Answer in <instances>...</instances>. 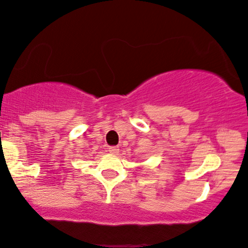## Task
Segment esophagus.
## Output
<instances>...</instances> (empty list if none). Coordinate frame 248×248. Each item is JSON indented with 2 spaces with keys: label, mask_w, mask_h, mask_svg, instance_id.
Segmentation results:
<instances>
[{
  "label": "esophagus",
  "mask_w": 248,
  "mask_h": 248,
  "mask_svg": "<svg viewBox=\"0 0 248 248\" xmlns=\"http://www.w3.org/2000/svg\"><path fill=\"white\" fill-rule=\"evenodd\" d=\"M108 153L112 155H118L119 154V148L118 147H109L108 148Z\"/></svg>",
  "instance_id": "34e87169"
}]
</instances>
